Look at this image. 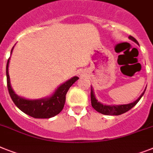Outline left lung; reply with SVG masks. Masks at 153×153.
Here are the masks:
<instances>
[{
  "mask_svg": "<svg viewBox=\"0 0 153 153\" xmlns=\"http://www.w3.org/2000/svg\"><path fill=\"white\" fill-rule=\"evenodd\" d=\"M129 39H131V40L134 41L136 44H138L137 40L132 36H129ZM145 91H146V90L144 91L143 93L141 94V96L137 98L135 102H132V103H130V104L121 105H103L102 104V103H100L99 102H98V100L95 98L94 91H93V89H92L91 88V105L97 112L102 113V114L111 115V116H118V115H121L123 114V113H126L127 111H129L131 108H133V107L137 104V102H139L141 98L143 96Z\"/></svg>",
  "mask_w": 153,
  "mask_h": 153,
  "instance_id": "1",
  "label": "left lung"
}]
</instances>
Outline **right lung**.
Instances as JSON below:
<instances>
[{
	"instance_id": "obj_1",
	"label": "right lung",
	"mask_w": 153,
	"mask_h": 153,
	"mask_svg": "<svg viewBox=\"0 0 153 153\" xmlns=\"http://www.w3.org/2000/svg\"><path fill=\"white\" fill-rule=\"evenodd\" d=\"M13 48L11 49V54ZM10 58L7 62L6 66V76H7V86L10 96L16 106L22 111L24 113L29 115L33 118L45 119L51 118L59 114L62 110L65 102V95L69 88L75 83L79 77L74 76L65 82L58 88L55 92L51 97L39 100H28L22 97L18 96L14 92L10 84L9 74H8V64Z\"/></svg>"
}]
</instances>
